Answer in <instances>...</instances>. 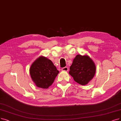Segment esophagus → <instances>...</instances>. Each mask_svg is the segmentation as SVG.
<instances>
[{"label":"esophagus","mask_w":121,"mask_h":121,"mask_svg":"<svg viewBox=\"0 0 121 121\" xmlns=\"http://www.w3.org/2000/svg\"><path fill=\"white\" fill-rule=\"evenodd\" d=\"M61 70H62V71H67L69 70V69H68V67H63V68H62V69H61Z\"/></svg>","instance_id":"esophagus-1"}]
</instances>
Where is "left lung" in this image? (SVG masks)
<instances>
[{
    "label": "left lung",
    "instance_id": "1",
    "mask_svg": "<svg viewBox=\"0 0 121 121\" xmlns=\"http://www.w3.org/2000/svg\"><path fill=\"white\" fill-rule=\"evenodd\" d=\"M95 72V65L88 56L77 55L70 67L69 73L75 82L84 85L93 78Z\"/></svg>",
    "mask_w": 121,
    "mask_h": 121
}]
</instances>
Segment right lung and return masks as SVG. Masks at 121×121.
I'll use <instances>...</instances> for the list:
<instances>
[{
  "label": "right lung",
  "mask_w": 121,
  "mask_h": 121,
  "mask_svg": "<svg viewBox=\"0 0 121 121\" xmlns=\"http://www.w3.org/2000/svg\"><path fill=\"white\" fill-rule=\"evenodd\" d=\"M59 73L52 62L43 56L34 61L30 68L32 80L37 87L43 89L49 88Z\"/></svg>",
  "instance_id": "add662e5"
}]
</instances>
